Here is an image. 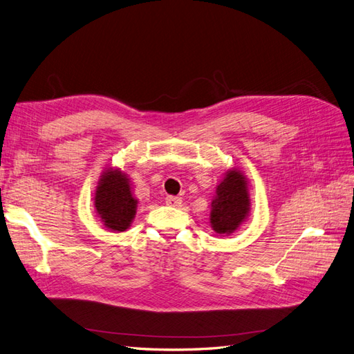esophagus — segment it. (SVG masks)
Instances as JSON below:
<instances>
[{
	"label": "esophagus",
	"instance_id": "1",
	"mask_svg": "<svg viewBox=\"0 0 354 354\" xmlns=\"http://www.w3.org/2000/svg\"><path fill=\"white\" fill-rule=\"evenodd\" d=\"M165 202H167V205H169V207H180L181 205V198H178V196H167Z\"/></svg>",
	"mask_w": 354,
	"mask_h": 354
}]
</instances>
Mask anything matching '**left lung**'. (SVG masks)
I'll return each mask as SVG.
<instances>
[{
    "label": "left lung",
    "mask_w": 354,
    "mask_h": 354,
    "mask_svg": "<svg viewBox=\"0 0 354 354\" xmlns=\"http://www.w3.org/2000/svg\"><path fill=\"white\" fill-rule=\"evenodd\" d=\"M251 212L250 181L239 168H229L217 185L211 202L209 224L218 234H232Z\"/></svg>",
    "instance_id": "obj_1"
}]
</instances>
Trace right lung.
Returning <instances> with one entry per match:
<instances>
[{"mask_svg":"<svg viewBox=\"0 0 354 354\" xmlns=\"http://www.w3.org/2000/svg\"><path fill=\"white\" fill-rule=\"evenodd\" d=\"M138 199L134 196L131 181L121 168H106L95 186L94 208L103 226L111 232L130 229L136 217Z\"/></svg>","mask_w":354,"mask_h":354,"instance_id":"obj_1","label":"right lung"}]
</instances>
